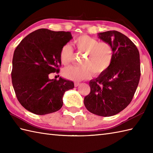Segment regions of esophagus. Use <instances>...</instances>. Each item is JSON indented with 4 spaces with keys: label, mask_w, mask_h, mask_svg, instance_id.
Instances as JSON below:
<instances>
[{
    "label": "esophagus",
    "mask_w": 153,
    "mask_h": 153,
    "mask_svg": "<svg viewBox=\"0 0 153 153\" xmlns=\"http://www.w3.org/2000/svg\"><path fill=\"white\" fill-rule=\"evenodd\" d=\"M79 83H78V82H75L74 83V86L75 87H77V86H79Z\"/></svg>",
    "instance_id": "1"
}]
</instances>
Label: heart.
<instances>
[{
    "label": "heart",
    "mask_w": 153,
    "mask_h": 153,
    "mask_svg": "<svg viewBox=\"0 0 153 153\" xmlns=\"http://www.w3.org/2000/svg\"><path fill=\"white\" fill-rule=\"evenodd\" d=\"M76 49L85 53L82 66H70L65 68L62 74L66 78L73 81H80L88 78L91 72L98 76L105 72L111 66L114 57V49L108 42H100L97 39L87 35L77 37L74 40ZM73 48L69 44L61 48L60 60L64 65L69 64L73 56Z\"/></svg>",
    "instance_id": "obj_1"
}]
</instances>
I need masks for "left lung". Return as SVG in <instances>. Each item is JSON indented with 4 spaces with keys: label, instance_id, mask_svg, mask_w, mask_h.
<instances>
[{
    "label": "left lung",
    "instance_id": "8db88e82",
    "mask_svg": "<svg viewBox=\"0 0 153 153\" xmlns=\"http://www.w3.org/2000/svg\"><path fill=\"white\" fill-rule=\"evenodd\" d=\"M98 36L112 45L114 57L108 70L89 82L91 91L84 98V105L94 114L108 117L131 102L141 76L140 58L135 44L120 32L108 31Z\"/></svg>",
    "mask_w": 153,
    "mask_h": 153
}]
</instances>
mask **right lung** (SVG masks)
<instances>
[{
	"label": "right lung",
	"mask_w": 153,
	"mask_h": 153,
	"mask_svg": "<svg viewBox=\"0 0 153 153\" xmlns=\"http://www.w3.org/2000/svg\"><path fill=\"white\" fill-rule=\"evenodd\" d=\"M72 36L70 32L39 29L27 35L14 51L12 82L16 97L24 108L37 115L59 110L65 91L73 89V82L60 77L50 79L51 73L59 72L60 51Z\"/></svg>",
	"instance_id": "add662e5"
}]
</instances>
